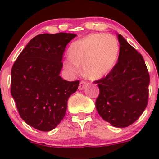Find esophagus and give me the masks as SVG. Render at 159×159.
I'll return each mask as SVG.
<instances>
[{"mask_svg":"<svg viewBox=\"0 0 159 159\" xmlns=\"http://www.w3.org/2000/svg\"><path fill=\"white\" fill-rule=\"evenodd\" d=\"M88 84V83L86 82V81H81V82H80L79 84V86H78V89L79 90H83L84 89V87H85L86 85Z\"/></svg>","mask_w":159,"mask_h":159,"instance_id":"obj_1","label":"esophagus"}]
</instances>
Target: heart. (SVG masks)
<instances>
[{
  "mask_svg": "<svg viewBox=\"0 0 159 159\" xmlns=\"http://www.w3.org/2000/svg\"><path fill=\"white\" fill-rule=\"evenodd\" d=\"M118 54L119 43L115 36L91 34L72 43L68 50L70 59L64 61V67L70 73L75 74L81 66L86 78L99 80L113 70Z\"/></svg>",
  "mask_w": 159,
  "mask_h": 159,
  "instance_id": "obj_1",
  "label": "heart"
}]
</instances>
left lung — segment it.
Returning <instances> with one entry per match:
<instances>
[{
  "instance_id": "8db88e82",
  "label": "left lung",
  "mask_w": 159,
  "mask_h": 159,
  "mask_svg": "<svg viewBox=\"0 0 159 159\" xmlns=\"http://www.w3.org/2000/svg\"><path fill=\"white\" fill-rule=\"evenodd\" d=\"M117 36L118 63L105 78L94 81L100 90L95 106L105 121L125 128L137 121L146 108L150 78L142 54L121 34Z\"/></svg>"
}]
</instances>
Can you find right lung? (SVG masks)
<instances>
[{
    "mask_svg": "<svg viewBox=\"0 0 159 159\" xmlns=\"http://www.w3.org/2000/svg\"><path fill=\"white\" fill-rule=\"evenodd\" d=\"M75 34H41L32 38L11 69V93L20 118L42 131L53 130L65 117L68 98L79 81L60 76L62 57Z\"/></svg>",
    "mask_w": 159,
    "mask_h": 159,
    "instance_id": "1",
    "label": "right lung"
}]
</instances>
